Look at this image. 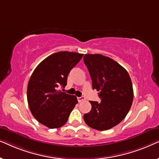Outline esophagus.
Listing matches in <instances>:
<instances>
[{
    "label": "esophagus",
    "mask_w": 159,
    "mask_h": 159,
    "mask_svg": "<svg viewBox=\"0 0 159 159\" xmlns=\"http://www.w3.org/2000/svg\"><path fill=\"white\" fill-rule=\"evenodd\" d=\"M77 100L79 102H82V101H84V100H85V98H84V96H82V97H78Z\"/></svg>",
    "instance_id": "1"
}]
</instances>
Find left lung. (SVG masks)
I'll return each instance as SVG.
<instances>
[{
  "label": "left lung",
  "instance_id": "8db88e82",
  "mask_svg": "<svg viewBox=\"0 0 159 159\" xmlns=\"http://www.w3.org/2000/svg\"><path fill=\"white\" fill-rule=\"evenodd\" d=\"M84 63L92 80L93 89L98 91L101 101H90V111L84 114L89 127L107 130L125 118L133 101V88L127 70L107 56L85 54Z\"/></svg>",
  "mask_w": 159,
  "mask_h": 159
}]
</instances>
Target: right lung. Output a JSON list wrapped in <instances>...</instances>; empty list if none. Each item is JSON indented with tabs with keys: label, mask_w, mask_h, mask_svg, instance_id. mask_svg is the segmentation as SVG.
Instances as JSON below:
<instances>
[{
	"label": "right lung",
	"mask_w": 159,
	"mask_h": 159,
	"mask_svg": "<svg viewBox=\"0 0 159 159\" xmlns=\"http://www.w3.org/2000/svg\"><path fill=\"white\" fill-rule=\"evenodd\" d=\"M83 54L60 51L48 56L34 69L27 85V101L33 116L50 129L64 125L78 103L75 95L58 88L66 85L67 77Z\"/></svg>",
	"instance_id": "right-lung-1"
}]
</instances>
